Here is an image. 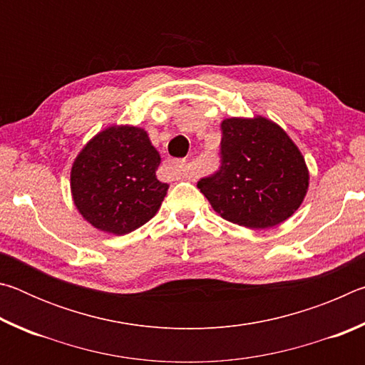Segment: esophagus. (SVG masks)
Wrapping results in <instances>:
<instances>
[{
    "label": "esophagus",
    "instance_id": "34e87169",
    "mask_svg": "<svg viewBox=\"0 0 365 365\" xmlns=\"http://www.w3.org/2000/svg\"><path fill=\"white\" fill-rule=\"evenodd\" d=\"M168 165H169V169L175 170L178 175H183L185 168H187V160H183V159H169L168 160Z\"/></svg>",
    "mask_w": 365,
    "mask_h": 365
}]
</instances>
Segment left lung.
Here are the masks:
<instances>
[{
  "instance_id": "1",
  "label": "left lung",
  "mask_w": 365,
  "mask_h": 365,
  "mask_svg": "<svg viewBox=\"0 0 365 365\" xmlns=\"http://www.w3.org/2000/svg\"><path fill=\"white\" fill-rule=\"evenodd\" d=\"M220 165L197 188L214 211L233 224H282L304 200L309 174L288 135L264 117L222 122Z\"/></svg>"
}]
</instances>
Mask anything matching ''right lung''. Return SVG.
Here are the masks:
<instances>
[{"label":"right lung","instance_id":"add662e5","mask_svg":"<svg viewBox=\"0 0 365 365\" xmlns=\"http://www.w3.org/2000/svg\"><path fill=\"white\" fill-rule=\"evenodd\" d=\"M160 156L138 127H109L86 145L71 172L73 202L98 230L125 235L146 224L169 185L159 182Z\"/></svg>","mask_w":365,"mask_h":365}]
</instances>
